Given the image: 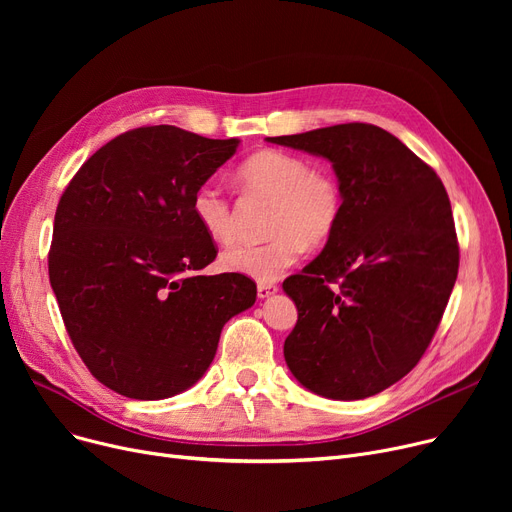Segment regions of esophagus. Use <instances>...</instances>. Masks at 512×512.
Listing matches in <instances>:
<instances>
[{
    "instance_id": "obj_1",
    "label": "esophagus",
    "mask_w": 512,
    "mask_h": 512,
    "mask_svg": "<svg viewBox=\"0 0 512 512\" xmlns=\"http://www.w3.org/2000/svg\"><path fill=\"white\" fill-rule=\"evenodd\" d=\"M278 292V286L276 284H259L257 286V297L259 299H270L272 297V294H276Z\"/></svg>"
}]
</instances>
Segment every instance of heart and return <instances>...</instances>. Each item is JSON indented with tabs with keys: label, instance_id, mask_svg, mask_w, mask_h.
I'll use <instances>...</instances> for the list:
<instances>
[{
	"label": "heart",
	"instance_id": "heart-1",
	"mask_svg": "<svg viewBox=\"0 0 512 512\" xmlns=\"http://www.w3.org/2000/svg\"><path fill=\"white\" fill-rule=\"evenodd\" d=\"M249 193L274 199L267 238L259 245H234L220 257L222 270L257 282H274L297 261L305 247H321L334 236L342 218V188L326 168H311L303 155L261 149L236 170ZM193 218L218 245L234 240V213L215 184H201L191 199Z\"/></svg>",
	"mask_w": 512,
	"mask_h": 512
}]
</instances>
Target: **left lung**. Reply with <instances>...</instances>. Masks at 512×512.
Segmentation results:
<instances>
[{
    "label": "left lung",
    "instance_id": "left-lung-1",
    "mask_svg": "<svg viewBox=\"0 0 512 512\" xmlns=\"http://www.w3.org/2000/svg\"><path fill=\"white\" fill-rule=\"evenodd\" d=\"M267 141L326 157L342 188L338 230L282 284L299 311L284 342L286 365L319 396L378 394L419 363L459 274L446 188L405 143L373 124Z\"/></svg>",
    "mask_w": 512,
    "mask_h": 512
}]
</instances>
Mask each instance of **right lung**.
I'll use <instances>...</instances> for the list:
<instances>
[{"instance_id":"right-lung-1","label":"right lung","mask_w":512,"mask_h":512,"mask_svg":"<svg viewBox=\"0 0 512 512\" xmlns=\"http://www.w3.org/2000/svg\"><path fill=\"white\" fill-rule=\"evenodd\" d=\"M238 143L134 128L95 151L58 203L49 282L76 353L122 396L161 400L197 384L226 321L255 303L247 276H201L218 251L191 211Z\"/></svg>"}]
</instances>
